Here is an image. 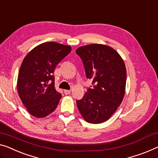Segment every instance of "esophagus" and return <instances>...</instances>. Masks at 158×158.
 I'll return each mask as SVG.
<instances>
[{
  "mask_svg": "<svg viewBox=\"0 0 158 158\" xmlns=\"http://www.w3.org/2000/svg\"><path fill=\"white\" fill-rule=\"evenodd\" d=\"M64 92L66 95H68V94H69L70 93H71V90H64Z\"/></svg>",
  "mask_w": 158,
  "mask_h": 158,
  "instance_id": "esophagus-1",
  "label": "esophagus"
}]
</instances>
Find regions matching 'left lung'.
Listing matches in <instances>:
<instances>
[{
  "label": "left lung",
  "mask_w": 158,
  "mask_h": 158,
  "mask_svg": "<svg viewBox=\"0 0 158 158\" xmlns=\"http://www.w3.org/2000/svg\"><path fill=\"white\" fill-rule=\"evenodd\" d=\"M76 53L83 62L87 79L93 80V88L77 101V108L88 123H103L123 99L126 84L124 61L116 49L102 44L79 47Z\"/></svg>",
  "instance_id": "1"
}]
</instances>
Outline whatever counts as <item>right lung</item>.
<instances>
[{"label": "right lung", "mask_w": 158, "mask_h": 158, "mask_svg": "<svg viewBox=\"0 0 158 158\" xmlns=\"http://www.w3.org/2000/svg\"><path fill=\"white\" fill-rule=\"evenodd\" d=\"M72 50L55 42L39 44L27 53L18 72L17 89L29 114L41 118L56 109L62 94L56 91L55 67Z\"/></svg>", "instance_id": "add662e5"}]
</instances>
